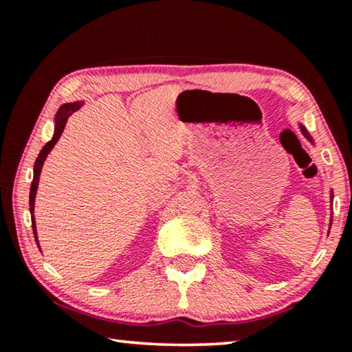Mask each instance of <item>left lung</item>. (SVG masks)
I'll list each match as a JSON object with an SVG mask.
<instances>
[{"mask_svg":"<svg viewBox=\"0 0 352 352\" xmlns=\"http://www.w3.org/2000/svg\"><path fill=\"white\" fill-rule=\"evenodd\" d=\"M298 126H300V131L302 133V136H305L306 139H307V141H309L311 144H312V146H314V141H312V138L309 136V133H307L306 131V128H305V124H301V123H298ZM330 200L331 201H333V192H331L330 190ZM330 226H331V219H330Z\"/></svg>","mask_w":352,"mask_h":352,"instance_id":"obj_1","label":"left lung"}]
</instances>
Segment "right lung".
I'll return each instance as SVG.
<instances>
[{
	"label": "right lung",
	"mask_w": 352,
	"mask_h": 352,
	"mask_svg": "<svg viewBox=\"0 0 352 352\" xmlns=\"http://www.w3.org/2000/svg\"><path fill=\"white\" fill-rule=\"evenodd\" d=\"M83 100H75V102H65L62 104L59 110H57L56 117H54V134H52V139L50 142L46 144L45 147L41 148V152L38 153V158L35 162V166H33V181H32V187H30V214H32V226H33V234H35V240L38 243V234H36V223H35V214H33V211H35V199H36V190H38V184H40V175H41V170H43V165H45L46 162V157L50 155V152L52 151V147L56 146L57 141H59V138L62 136V131H64L65 124H67V120L74 112L76 110L83 107Z\"/></svg>",
	"instance_id": "1"
}]
</instances>
